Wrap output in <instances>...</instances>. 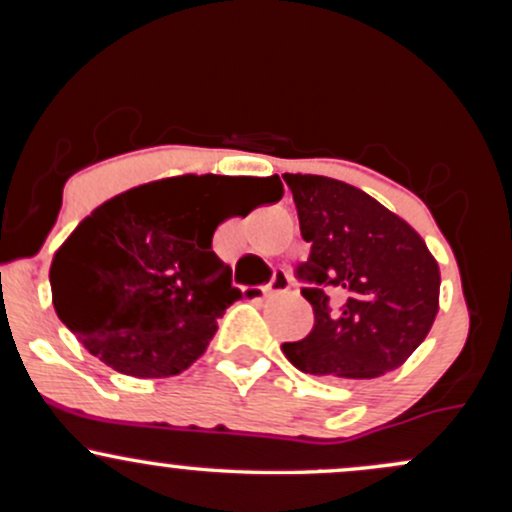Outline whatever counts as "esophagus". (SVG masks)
Here are the masks:
<instances>
[{
  "label": "esophagus",
  "instance_id": "esophagus-1",
  "mask_svg": "<svg viewBox=\"0 0 512 512\" xmlns=\"http://www.w3.org/2000/svg\"><path fill=\"white\" fill-rule=\"evenodd\" d=\"M289 289H291V276L286 274V272H274L272 281L262 286L264 293H284V291H289Z\"/></svg>",
  "mask_w": 512,
  "mask_h": 512
}]
</instances>
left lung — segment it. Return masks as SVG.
<instances>
[{"instance_id": "obj_1", "label": "left lung", "mask_w": 512, "mask_h": 512, "mask_svg": "<svg viewBox=\"0 0 512 512\" xmlns=\"http://www.w3.org/2000/svg\"><path fill=\"white\" fill-rule=\"evenodd\" d=\"M310 257L298 276L315 325L281 344L310 375L366 380L402 366L438 315L440 269L424 238L402 216L349 182L286 173ZM327 285L343 301L329 308Z\"/></svg>"}]
</instances>
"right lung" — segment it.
Segmentation results:
<instances>
[{
    "instance_id": "1",
    "label": "right lung",
    "mask_w": 512,
    "mask_h": 512,
    "mask_svg": "<svg viewBox=\"0 0 512 512\" xmlns=\"http://www.w3.org/2000/svg\"><path fill=\"white\" fill-rule=\"evenodd\" d=\"M248 197L250 209L279 202V175H175L103 202L52 257L60 320L117 373L168 378L187 370L240 298L211 238Z\"/></svg>"
}]
</instances>
